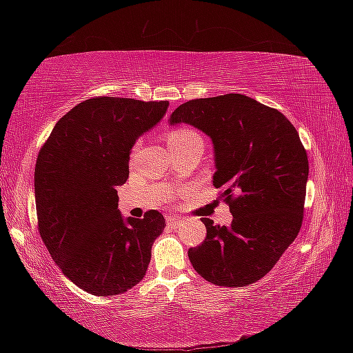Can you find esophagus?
Listing matches in <instances>:
<instances>
[{"label":"esophagus","instance_id":"1","mask_svg":"<svg viewBox=\"0 0 353 353\" xmlns=\"http://www.w3.org/2000/svg\"><path fill=\"white\" fill-rule=\"evenodd\" d=\"M166 224L172 227V229H177V227L182 224V219L177 218V216H168V218H166Z\"/></svg>","mask_w":353,"mask_h":353}]
</instances>
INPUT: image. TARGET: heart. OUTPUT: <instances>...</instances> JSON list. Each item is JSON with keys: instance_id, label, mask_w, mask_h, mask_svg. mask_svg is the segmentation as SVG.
<instances>
[{"instance_id": "b5f03b06", "label": "heart", "mask_w": 353, "mask_h": 353, "mask_svg": "<svg viewBox=\"0 0 353 353\" xmlns=\"http://www.w3.org/2000/svg\"><path fill=\"white\" fill-rule=\"evenodd\" d=\"M194 139H199V135L193 132V130L181 128V129H176V130H172V132H170L168 143H170V148H174V146H181V145H183V143L191 141Z\"/></svg>"}]
</instances>
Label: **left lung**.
Returning <instances> with one entry per match:
<instances>
[{
  "mask_svg": "<svg viewBox=\"0 0 353 353\" xmlns=\"http://www.w3.org/2000/svg\"><path fill=\"white\" fill-rule=\"evenodd\" d=\"M170 126L190 124L213 145V185L223 190L230 225L204 218L207 236L188 250L196 272L218 286H246L265 277L302 225L308 159L283 113L246 94L183 103Z\"/></svg>",
  "mask_w": 353,
  "mask_h": 353,
  "instance_id": "8db88e82",
  "label": "left lung"
}]
</instances>
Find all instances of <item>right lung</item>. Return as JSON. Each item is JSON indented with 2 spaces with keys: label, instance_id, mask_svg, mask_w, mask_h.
Here are the masks:
<instances>
[{
  "label": "right lung",
  "instance_id": "right-lung-1",
  "mask_svg": "<svg viewBox=\"0 0 353 353\" xmlns=\"http://www.w3.org/2000/svg\"><path fill=\"white\" fill-rule=\"evenodd\" d=\"M168 101L93 98L59 119L34 172L39 230L52 260L81 290L115 296L146 274L165 229L157 210L124 218L117 187L129 177L130 151L162 121Z\"/></svg>",
  "mask_w": 353,
  "mask_h": 353
}]
</instances>
